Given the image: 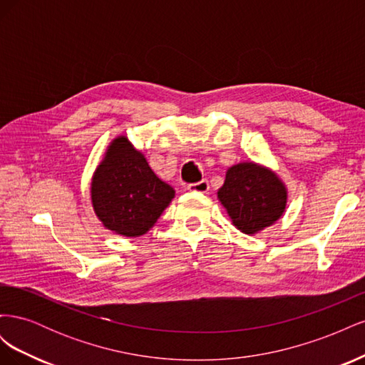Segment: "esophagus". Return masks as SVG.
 Returning a JSON list of instances; mask_svg holds the SVG:
<instances>
[{
  "label": "esophagus",
  "instance_id": "obj_1",
  "mask_svg": "<svg viewBox=\"0 0 365 365\" xmlns=\"http://www.w3.org/2000/svg\"><path fill=\"white\" fill-rule=\"evenodd\" d=\"M208 189H210V185H208L207 180H202V181H197V182L187 185V190L195 192V193H207Z\"/></svg>",
  "mask_w": 365,
  "mask_h": 365
}]
</instances>
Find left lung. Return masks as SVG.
<instances>
[{"instance_id": "8db88e82", "label": "left lung", "mask_w": 365, "mask_h": 365, "mask_svg": "<svg viewBox=\"0 0 365 365\" xmlns=\"http://www.w3.org/2000/svg\"><path fill=\"white\" fill-rule=\"evenodd\" d=\"M217 197L242 233L256 235L283 215L288 195L274 172L240 163L228 169Z\"/></svg>"}]
</instances>
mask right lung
Wrapping results in <instances>:
<instances>
[{
	"mask_svg": "<svg viewBox=\"0 0 365 365\" xmlns=\"http://www.w3.org/2000/svg\"><path fill=\"white\" fill-rule=\"evenodd\" d=\"M173 196L175 190L153 173L126 137L111 143L91 184L96 215L108 230L126 237L148 233Z\"/></svg>",
	"mask_w": 365,
	"mask_h": 365,
	"instance_id": "1",
	"label": "right lung"
}]
</instances>
